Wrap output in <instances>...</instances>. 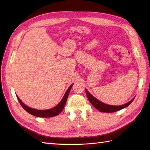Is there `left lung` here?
<instances>
[{
    "label": "left lung",
    "instance_id": "left-lung-1",
    "mask_svg": "<svg viewBox=\"0 0 150 150\" xmlns=\"http://www.w3.org/2000/svg\"><path fill=\"white\" fill-rule=\"evenodd\" d=\"M85 91H86V94H87L88 99L90 101V103L92 104V105L95 106L97 110H98L100 112H102L110 113V112H114L120 110L121 109L126 108L128 106L130 105V104L132 103L134 98H135V97L133 98L130 101H129L128 103L124 104V105H120V106H112V105H106V104L103 103L102 102H100V100H97L96 98L94 97L92 95H91L89 92H88L86 88H85Z\"/></svg>",
    "mask_w": 150,
    "mask_h": 150
}]
</instances>
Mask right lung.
Wrapping results in <instances>:
<instances>
[{"mask_svg": "<svg viewBox=\"0 0 150 150\" xmlns=\"http://www.w3.org/2000/svg\"><path fill=\"white\" fill-rule=\"evenodd\" d=\"M72 86H73V84L71 85L69 88H68V89L67 90V91H66V93H65V95L63 96L62 100L60 101V103L58 104L56 106H55V107H54L53 108L49 109V110H37V109L30 108L29 106L24 105V104L22 102L21 100L18 98V96H16L20 104L22 106V108H23L26 112H28L30 113V115L37 116V117H42V118L53 117V116H55L59 115L61 112L63 110V109L65 105L66 101L67 100V97L68 96H69L70 90Z\"/></svg>", "mask_w": 150, "mask_h": 150, "instance_id": "add662e5", "label": "right lung"}]
</instances>
